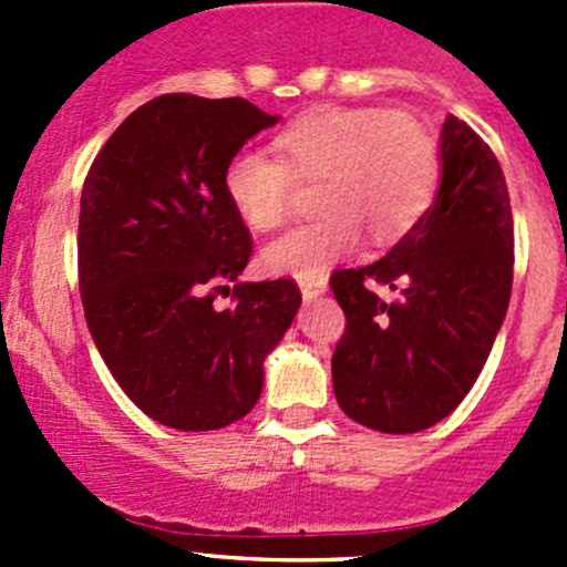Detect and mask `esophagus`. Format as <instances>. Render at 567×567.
I'll return each mask as SVG.
<instances>
[{
    "label": "esophagus",
    "mask_w": 567,
    "mask_h": 567,
    "mask_svg": "<svg viewBox=\"0 0 567 567\" xmlns=\"http://www.w3.org/2000/svg\"><path fill=\"white\" fill-rule=\"evenodd\" d=\"M299 288H301V296H305L307 301L318 299V296L326 290V279L323 277H299Z\"/></svg>",
    "instance_id": "34e87169"
}]
</instances>
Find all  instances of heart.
<instances>
[{
	"label": "heart",
	"mask_w": 567,
	"mask_h": 567,
	"mask_svg": "<svg viewBox=\"0 0 567 567\" xmlns=\"http://www.w3.org/2000/svg\"><path fill=\"white\" fill-rule=\"evenodd\" d=\"M274 158L241 151L225 167V194L251 233L285 227L296 186H312L316 221L262 251L271 274L318 277L359 238L394 244L431 208L439 186V145L416 114L381 106H318L285 125Z\"/></svg>",
	"instance_id": "heart-1"
}]
</instances>
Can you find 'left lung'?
I'll use <instances>...</instances> for the list:
<instances>
[{
    "label": "left lung",
    "instance_id": "obj_1",
    "mask_svg": "<svg viewBox=\"0 0 567 567\" xmlns=\"http://www.w3.org/2000/svg\"><path fill=\"white\" fill-rule=\"evenodd\" d=\"M375 284L400 289L394 302ZM346 312L331 357L340 409L381 433H416L458 409L496 340L513 288V214L494 151L450 114L442 186L386 257L337 268Z\"/></svg>",
    "mask_w": 567,
    "mask_h": 567
}]
</instances>
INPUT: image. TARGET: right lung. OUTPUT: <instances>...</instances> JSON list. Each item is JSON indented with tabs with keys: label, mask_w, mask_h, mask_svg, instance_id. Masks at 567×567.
Returning a JSON list of instances; mask_svg holds the SVG:
<instances>
[{
	"label": "right lung",
	"mask_w": 567,
	"mask_h": 567,
	"mask_svg": "<svg viewBox=\"0 0 567 567\" xmlns=\"http://www.w3.org/2000/svg\"><path fill=\"white\" fill-rule=\"evenodd\" d=\"M274 114L244 99L167 93L117 125L84 177L79 290L95 348L120 390L175 431L247 416L262 359L301 305L293 279L237 282L249 227L225 194V167Z\"/></svg>",
	"instance_id": "1"
}]
</instances>
